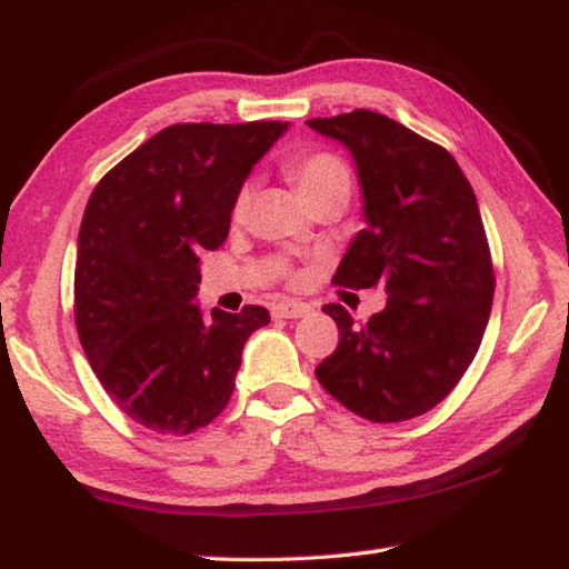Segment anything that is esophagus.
Instances as JSON below:
<instances>
[{"instance_id": "1", "label": "esophagus", "mask_w": 569, "mask_h": 569, "mask_svg": "<svg viewBox=\"0 0 569 569\" xmlns=\"http://www.w3.org/2000/svg\"><path fill=\"white\" fill-rule=\"evenodd\" d=\"M308 311H311V308L298 301H281L271 308L276 319H301V316H306Z\"/></svg>"}]
</instances>
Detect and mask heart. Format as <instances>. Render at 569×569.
I'll list each match as a JSON object with an SVG mask.
<instances>
[{
    "label": "heart",
    "instance_id": "obj_1",
    "mask_svg": "<svg viewBox=\"0 0 569 569\" xmlns=\"http://www.w3.org/2000/svg\"><path fill=\"white\" fill-rule=\"evenodd\" d=\"M291 176L296 180L301 196L308 200H316L321 196H331V192H349L351 178L349 168L343 166L341 158H336L333 152H306V156H298L291 160ZM250 196H253V186L246 182L243 188L238 190L233 200V218H243L250 206Z\"/></svg>",
    "mask_w": 569,
    "mask_h": 569
}]
</instances>
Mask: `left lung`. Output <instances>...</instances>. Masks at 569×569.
Listing matches in <instances>:
<instances>
[{
  "label": "left lung",
  "instance_id": "8db88e82",
  "mask_svg": "<svg viewBox=\"0 0 569 569\" xmlns=\"http://www.w3.org/2000/svg\"><path fill=\"white\" fill-rule=\"evenodd\" d=\"M306 124L351 152L363 198L366 226L333 283H383L389 293L361 326L343 306H323L339 346L316 377L363 419H413L465 377L492 311V256L475 190L445 148L387 114L353 110Z\"/></svg>",
  "mask_w": 569,
  "mask_h": 569
}]
</instances>
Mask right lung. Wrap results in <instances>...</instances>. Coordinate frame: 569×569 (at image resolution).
<instances>
[{
    "label": "right lung",
    "instance_id": "obj_1",
    "mask_svg": "<svg viewBox=\"0 0 569 569\" xmlns=\"http://www.w3.org/2000/svg\"><path fill=\"white\" fill-rule=\"evenodd\" d=\"M288 122H182L120 160L84 208L74 266V323L110 399L156 435L208 427L236 389L263 306L192 301L203 250L223 246L248 172Z\"/></svg>",
    "mask_w": 569,
    "mask_h": 569
}]
</instances>
